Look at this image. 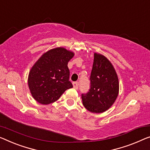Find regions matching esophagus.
<instances>
[{"label": "esophagus", "instance_id": "34e87169", "mask_svg": "<svg viewBox=\"0 0 150 150\" xmlns=\"http://www.w3.org/2000/svg\"><path fill=\"white\" fill-rule=\"evenodd\" d=\"M73 88H74L76 89H78V87H79V82H78V81L73 82Z\"/></svg>", "mask_w": 150, "mask_h": 150}]
</instances>
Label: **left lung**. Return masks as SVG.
<instances>
[{"label":"left lung","mask_w":150,"mask_h":150,"mask_svg":"<svg viewBox=\"0 0 150 150\" xmlns=\"http://www.w3.org/2000/svg\"><path fill=\"white\" fill-rule=\"evenodd\" d=\"M89 80L90 88L81 94L83 104L91 112H103L115 102L119 88L115 69L103 55L94 54Z\"/></svg>","instance_id":"obj_1"}]
</instances>
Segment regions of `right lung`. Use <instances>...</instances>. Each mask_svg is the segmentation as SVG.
Listing matches in <instances>:
<instances>
[{"mask_svg":"<svg viewBox=\"0 0 150 150\" xmlns=\"http://www.w3.org/2000/svg\"><path fill=\"white\" fill-rule=\"evenodd\" d=\"M73 56L66 49L57 48L44 54L35 62L29 74L28 86L37 102L42 104L52 103L64 91L73 88L67 64Z\"/></svg>","mask_w":150,"mask_h":150,"instance_id":"obj_1","label":"right lung"}]
</instances>
